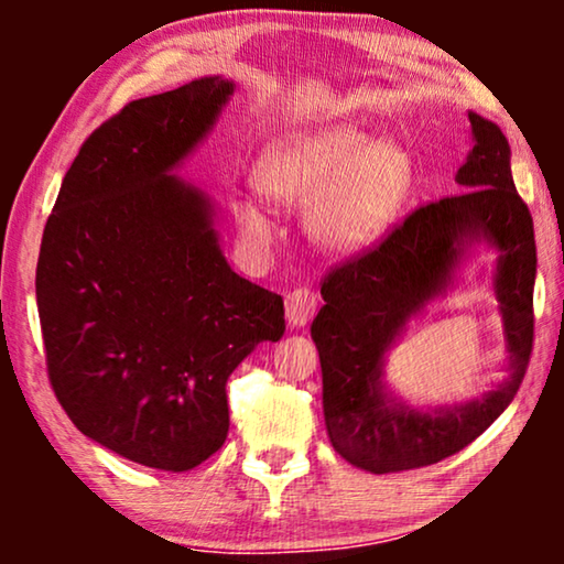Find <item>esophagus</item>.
Here are the masks:
<instances>
[{"label":"esophagus","mask_w":564,"mask_h":564,"mask_svg":"<svg viewBox=\"0 0 564 564\" xmlns=\"http://www.w3.org/2000/svg\"><path fill=\"white\" fill-rule=\"evenodd\" d=\"M315 307H318V295L307 288L292 290L288 297H284V311H288V323L290 328H303L311 323L315 315Z\"/></svg>","instance_id":"34e87169"}]
</instances>
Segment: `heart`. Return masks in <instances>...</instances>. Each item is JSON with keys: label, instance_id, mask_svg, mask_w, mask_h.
<instances>
[{"label": "heart", "instance_id": "b5f03b06", "mask_svg": "<svg viewBox=\"0 0 564 564\" xmlns=\"http://www.w3.org/2000/svg\"><path fill=\"white\" fill-rule=\"evenodd\" d=\"M257 187L282 207H303L307 241L328 257H357L380 243L411 197L415 161L403 143L354 122L290 130L261 151ZM236 226L257 249L272 243L264 207L241 199Z\"/></svg>", "mask_w": 564, "mask_h": 564}]
</instances>
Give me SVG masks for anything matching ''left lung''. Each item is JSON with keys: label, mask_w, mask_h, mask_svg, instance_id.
Returning <instances> with one entry per match:
<instances>
[{"label": "left lung", "mask_w": 564, "mask_h": 564, "mask_svg": "<svg viewBox=\"0 0 564 564\" xmlns=\"http://www.w3.org/2000/svg\"><path fill=\"white\" fill-rule=\"evenodd\" d=\"M473 149L459 195L419 207L375 251L323 282L326 305L311 336L321 357L323 415L334 449L372 475L436 465L473 444L511 405L534 341V223L511 174V145L469 110ZM485 245L497 251L494 294L505 321L507 377L482 399L413 406L387 382V357L411 319L441 299L458 267Z\"/></svg>", "instance_id": "left-lung-1"}]
</instances>
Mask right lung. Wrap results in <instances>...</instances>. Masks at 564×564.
<instances>
[{"mask_svg":"<svg viewBox=\"0 0 564 564\" xmlns=\"http://www.w3.org/2000/svg\"><path fill=\"white\" fill-rule=\"evenodd\" d=\"M234 79L135 99L74 159L35 272L45 361L74 426L135 465L187 473L228 436L226 382L284 303L230 269L218 203L176 172L213 133Z\"/></svg>","mask_w":564,"mask_h":564,"instance_id":"right-lung-1","label":"right lung"}]
</instances>
